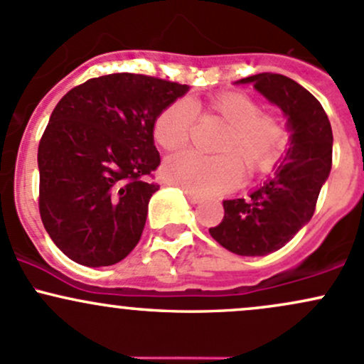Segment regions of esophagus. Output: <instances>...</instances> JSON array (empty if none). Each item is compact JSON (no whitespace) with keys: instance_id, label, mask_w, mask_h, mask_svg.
<instances>
[{"instance_id":"1","label":"esophagus","mask_w":364,"mask_h":364,"mask_svg":"<svg viewBox=\"0 0 364 364\" xmlns=\"http://www.w3.org/2000/svg\"><path fill=\"white\" fill-rule=\"evenodd\" d=\"M185 193H186V198H188L191 203H198L202 200L200 195H195V193H191V191H185Z\"/></svg>"}]
</instances>
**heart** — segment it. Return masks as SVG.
Wrapping results in <instances>:
<instances>
[{"label": "heart", "instance_id": "obj_1", "mask_svg": "<svg viewBox=\"0 0 364 364\" xmlns=\"http://www.w3.org/2000/svg\"><path fill=\"white\" fill-rule=\"evenodd\" d=\"M197 115L225 122L218 139L221 155L183 151L164 164L167 183L181 186L195 195H215L233 190L242 179L240 160L249 174L269 171L285 150V124L273 112L261 110V103L243 91H225L205 103L178 100L157 115L154 138L167 151L188 145Z\"/></svg>", "mask_w": 364, "mask_h": 364}]
</instances>
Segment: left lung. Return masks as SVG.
Returning a JSON list of instances; mask_svg holds the SVG:
<instances>
[{"label":"left lung","mask_w":364,"mask_h":364,"mask_svg":"<svg viewBox=\"0 0 364 364\" xmlns=\"http://www.w3.org/2000/svg\"><path fill=\"white\" fill-rule=\"evenodd\" d=\"M237 82H252L279 107L290 131V146L273 178L249 198L223 202L225 218L209 228L210 237L226 250L255 257L282 249L313 218L331 169L333 134L321 103L294 79L264 72Z\"/></svg>","instance_id":"obj_1"}]
</instances>
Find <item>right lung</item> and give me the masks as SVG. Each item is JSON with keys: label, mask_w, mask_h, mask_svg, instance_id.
<instances>
[{"label": "right lung", "mask_w": 364, "mask_h": 364, "mask_svg": "<svg viewBox=\"0 0 364 364\" xmlns=\"http://www.w3.org/2000/svg\"><path fill=\"white\" fill-rule=\"evenodd\" d=\"M188 86L109 74L72 87L51 112L38 149L39 214L74 262L112 266L136 247L161 164L154 122Z\"/></svg>", "instance_id": "obj_1"}]
</instances>
